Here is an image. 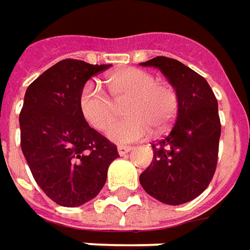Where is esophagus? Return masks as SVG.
Returning <instances> with one entry per match:
<instances>
[{"mask_svg": "<svg viewBox=\"0 0 250 250\" xmlns=\"http://www.w3.org/2000/svg\"><path fill=\"white\" fill-rule=\"evenodd\" d=\"M117 150H118V154H120V155H125L126 152H129L132 150V147H130V146H118Z\"/></svg>", "mask_w": 250, "mask_h": 250, "instance_id": "34e87169", "label": "esophagus"}]
</instances>
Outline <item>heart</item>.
Returning <instances> with one entry per match:
<instances>
[{"label":"heart","instance_id":"heart-1","mask_svg":"<svg viewBox=\"0 0 250 250\" xmlns=\"http://www.w3.org/2000/svg\"><path fill=\"white\" fill-rule=\"evenodd\" d=\"M111 100L93 82H86L78 95V111L90 128L104 132L116 115V104L127 102L126 120L114 124L108 137L115 143L140 140L150 132L162 133L177 113V93L165 82L140 68H125L107 78Z\"/></svg>","mask_w":250,"mask_h":250}]
</instances>
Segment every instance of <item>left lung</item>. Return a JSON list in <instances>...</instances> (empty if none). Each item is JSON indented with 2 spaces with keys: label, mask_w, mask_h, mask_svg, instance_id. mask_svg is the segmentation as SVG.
<instances>
[{
  "label": "left lung",
  "mask_w": 250,
  "mask_h": 250,
  "mask_svg": "<svg viewBox=\"0 0 250 250\" xmlns=\"http://www.w3.org/2000/svg\"><path fill=\"white\" fill-rule=\"evenodd\" d=\"M157 67L177 93L176 121L152 143V162L140 175L147 194L168 205L197 198L215 175L222 132L217 99L207 80L179 60L157 56L140 63Z\"/></svg>",
  "instance_id": "8db88e82"
}]
</instances>
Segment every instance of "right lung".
<instances>
[{"instance_id": "1", "label": "right lung", "mask_w": 250, "mask_h": 250, "mask_svg": "<svg viewBox=\"0 0 250 250\" xmlns=\"http://www.w3.org/2000/svg\"><path fill=\"white\" fill-rule=\"evenodd\" d=\"M108 64L64 59L28 85L19 115L20 146L33 177L58 205L80 207L98 195L117 146L90 128L78 95Z\"/></svg>"}]
</instances>
